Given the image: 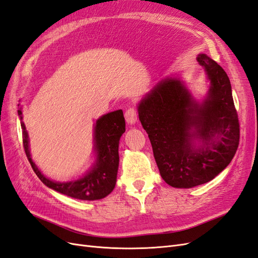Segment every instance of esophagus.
I'll return each mask as SVG.
<instances>
[{"instance_id":"obj_1","label":"esophagus","mask_w":258,"mask_h":258,"mask_svg":"<svg viewBox=\"0 0 258 258\" xmlns=\"http://www.w3.org/2000/svg\"><path fill=\"white\" fill-rule=\"evenodd\" d=\"M124 118L127 122L130 124H134L138 120V112L135 107H129L128 110L124 112Z\"/></svg>"}]
</instances>
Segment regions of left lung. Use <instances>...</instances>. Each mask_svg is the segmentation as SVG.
I'll return each mask as SVG.
<instances>
[{
    "instance_id": "obj_1",
    "label": "left lung",
    "mask_w": 258,
    "mask_h": 258,
    "mask_svg": "<svg viewBox=\"0 0 258 258\" xmlns=\"http://www.w3.org/2000/svg\"><path fill=\"white\" fill-rule=\"evenodd\" d=\"M197 61L211 83L204 102L192 100L177 77H167L138 106L160 175L176 188L213 179L229 165L239 145L240 124L228 76L205 53Z\"/></svg>"
}]
</instances>
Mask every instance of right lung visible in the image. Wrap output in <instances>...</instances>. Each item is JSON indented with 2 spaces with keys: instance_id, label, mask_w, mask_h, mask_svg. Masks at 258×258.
I'll return each instance as SVG.
<instances>
[{
  "instance_id": "right-lung-1",
  "label": "right lung",
  "mask_w": 258,
  "mask_h": 258,
  "mask_svg": "<svg viewBox=\"0 0 258 258\" xmlns=\"http://www.w3.org/2000/svg\"><path fill=\"white\" fill-rule=\"evenodd\" d=\"M22 129V142L28 160L38 178L49 188L81 200H98L106 197L114 189L118 170L119 139L126 130L123 113L121 110L103 115L97 120L95 127V148L97 161L89 172L77 181L59 183L44 176L31 158L29 138L22 112L18 111Z\"/></svg>"
}]
</instances>
